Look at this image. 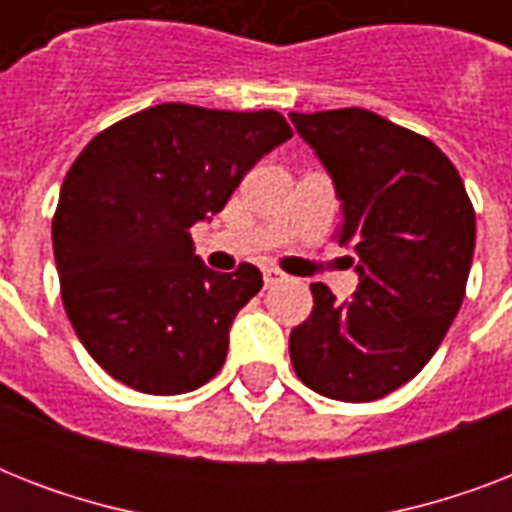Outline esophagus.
Segmentation results:
<instances>
[{
  "label": "esophagus",
  "mask_w": 512,
  "mask_h": 512,
  "mask_svg": "<svg viewBox=\"0 0 512 512\" xmlns=\"http://www.w3.org/2000/svg\"><path fill=\"white\" fill-rule=\"evenodd\" d=\"M263 276H265V287H273V284H279V281L287 279V276H284L279 268H265Z\"/></svg>",
  "instance_id": "obj_1"
}]
</instances>
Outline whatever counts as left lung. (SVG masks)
Returning <instances> with one entry per match:
<instances>
[{
  "mask_svg": "<svg viewBox=\"0 0 512 512\" xmlns=\"http://www.w3.org/2000/svg\"><path fill=\"white\" fill-rule=\"evenodd\" d=\"M342 199L337 241L358 255V289L335 303L311 284V316L292 329L297 377L321 396H388L436 353L460 311L476 247V209L449 156L366 108L289 114Z\"/></svg>",
  "mask_w": 512,
  "mask_h": 512,
  "instance_id": "obj_1",
  "label": "left lung"
}]
</instances>
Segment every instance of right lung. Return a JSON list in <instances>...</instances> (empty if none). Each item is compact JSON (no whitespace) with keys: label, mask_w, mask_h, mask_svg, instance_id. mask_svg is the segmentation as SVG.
<instances>
[{"label":"right lung","mask_w":512,"mask_h":512,"mask_svg":"<svg viewBox=\"0 0 512 512\" xmlns=\"http://www.w3.org/2000/svg\"><path fill=\"white\" fill-rule=\"evenodd\" d=\"M292 138L279 111L143 108L84 146L52 215L60 297L95 361L151 396L220 372L236 313L263 289L241 263L209 271L191 228L228 204L268 151Z\"/></svg>","instance_id":"right-lung-1"}]
</instances>
